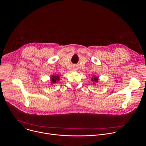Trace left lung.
<instances>
[{"mask_svg": "<svg viewBox=\"0 0 146 146\" xmlns=\"http://www.w3.org/2000/svg\"><path fill=\"white\" fill-rule=\"evenodd\" d=\"M98 78L97 77H95V76H94V77H92V78H91V81H93L94 83H96V82H97L98 81Z\"/></svg>", "mask_w": 146, "mask_h": 146, "instance_id": "8db88e82", "label": "left lung"}]
</instances>
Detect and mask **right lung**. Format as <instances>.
<instances>
[{"mask_svg": "<svg viewBox=\"0 0 146 146\" xmlns=\"http://www.w3.org/2000/svg\"><path fill=\"white\" fill-rule=\"evenodd\" d=\"M59 80L60 78L59 75H52L51 77V81L52 84H55Z\"/></svg>", "mask_w": 146, "mask_h": 146, "instance_id": "right-lung-1", "label": "right lung"}]
</instances>
